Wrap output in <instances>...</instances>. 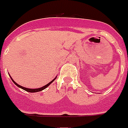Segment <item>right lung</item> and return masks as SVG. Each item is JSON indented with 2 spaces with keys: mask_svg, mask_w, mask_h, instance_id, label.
Returning <instances> with one entry per match:
<instances>
[{
  "mask_svg": "<svg viewBox=\"0 0 128 128\" xmlns=\"http://www.w3.org/2000/svg\"><path fill=\"white\" fill-rule=\"evenodd\" d=\"M11 78V77H10ZM11 79H12V82L16 85L17 87H19V88H22V90H25V91H26V92H40V91H42V90H43L44 89H46V88H48V86L52 83V82L56 79V77L54 78L53 79L52 81H50V82H49V83H48L47 85H46V86H42V88H36V89H31V88H24V87H22V86H21L20 85H19V84H17L15 81H14V80H13L12 78H11Z\"/></svg>",
  "mask_w": 128,
  "mask_h": 128,
  "instance_id": "right-lung-1",
  "label": "right lung"
}]
</instances>
